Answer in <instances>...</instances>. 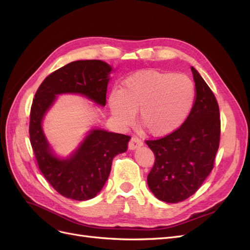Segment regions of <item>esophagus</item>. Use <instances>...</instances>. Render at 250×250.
<instances>
[{
	"instance_id": "34e87169",
	"label": "esophagus",
	"mask_w": 250,
	"mask_h": 250,
	"mask_svg": "<svg viewBox=\"0 0 250 250\" xmlns=\"http://www.w3.org/2000/svg\"><path fill=\"white\" fill-rule=\"evenodd\" d=\"M141 146H143V142L137 137L131 138L129 144H128V148H129L130 150H135V149L140 148Z\"/></svg>"
}]
</instances>
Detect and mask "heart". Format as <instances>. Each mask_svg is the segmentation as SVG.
<instances>
[{"label":"heart","mask_w":250,"mask_h":250,"mask_svg":"<svg viewBox=\"0 0 250 250\" xmlns=\"http://www.w3.org/2000/svg\"><path fill=\"white\" fill-rule=\"evenodd\" d=\"M194 99V84L187 76L149 70L126 78L110 94L108 105L122 125H129L139 111L140 123L151 134L164 137L185 122Z\"/></svg>","instance_id":"heart-1"}]
</instances>
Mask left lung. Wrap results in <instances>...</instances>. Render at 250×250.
<instances>
[{
	"label": "left lung",
	"instance_id": "left-lung-1",
	"mask_svg": "<svg viewBox=\"0 0 250 250\" xmlns=\"http://www.w3.org/2000/svg\"><path fill=\"white\" fill-rule=\"evenodd\" d=\"M193 107L178 129L160 140L146 141L155 162L147 177L157 199L177 203L190 197L213 170L220 142V112L216 98L195 67Z\"/></svg>",
	"mask_w": 250,
	"mask_h": 250
}]
</instances>
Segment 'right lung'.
Listing matches in <instances>:
<instances>
[{
  "mask_svg": "<svg viewBox=\"0 0 250 250\" xmlns=\"http://www.w3.org/2000/svg\"><path fill=\"white\" fill-rule=\"evenodd\" d=\"M112 71L102 60H77L49 75L35 94L30 112V142L43 176L66 198L84 201L96 197L109 176L113 157L125 152L130 137L92 128L76 150L62 157L43 132L44 116L57 96L63 94L80 95L105 106Z\"/></svg>",
  "mask_w": 250,
  "mask_h": 250,
  "instance_id": "right-lung-1",
  "label": "right lung"
}]
</instances>
